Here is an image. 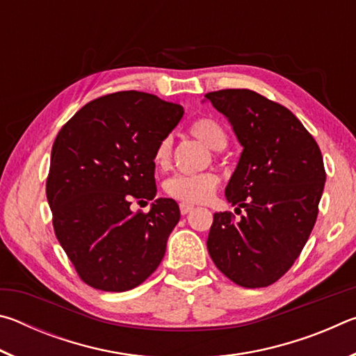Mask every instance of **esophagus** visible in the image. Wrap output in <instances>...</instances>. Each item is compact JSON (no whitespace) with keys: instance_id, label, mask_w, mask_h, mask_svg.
I'll use <instances>...</instances> for the list:
<instances>
[{"instance_id":"1","label":"esophagus","mask_w":356,"mask_h":356,"mask_svg":"<svg viewBox=\"0 0 356 356\" xmlns=\"http://www.w3.org/2000/svg\"><path fill=\"white\" fill-rule=\"evenodd\" d=\"M193 209H195V206H193V204H186V202H182V204H180V213H182V215L190 213Z\"/></svg>"}]
</instances>
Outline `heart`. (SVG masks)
Listing matches in <instances>:
<instances>
[{"label":"heart","mask_w":356,"mask_h":356,"mask_svg":"<svg viewBox=\"0 0 356 356\" xmlns=\"http://www.w3.org/2000/svg\"><path fill=\"white\" fill-rule=\"evenodd\" d=\"M190 134L201 140L206 146L213 150H221L226 147L227 135L222 125L212 118H201L190 125ZM171 160V140L165 138L159 143L155 152L154 161L159 166L165 168L170 165ZM220 184V177L215 172H200V174H176L168 179L165 185L166 193L174 200L182 202H204L213 195L216 186Z\"/></svg>","instance_id":"heart-1"}]
</instances>
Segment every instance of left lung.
I'll use <instances>...</instances> for the list:
<instances>
[{
    "mask_svg": "<svg viewBox=\"0 0 356 356\" xmlns=\"http://www.w3.org/2000/svg\"><path fill=\"white\" fill-rule=\"evenodd\" d=\"M206 100L243 147L225 195L245 210L237 221L213 213L209 254L236 284L267 287L292 267L314 227L327 179L322 152L292 111L261 94L222 89Z\"/></svg>",
    "mask_w": 356,
    "mask_h": 356,
    "instance_id": "left-lung-1",
    "label": "left lung"
}]
</instances>
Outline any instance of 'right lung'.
<instances>
[{"instance_id": "1", "label": "right lung", "mask_w": 356, "mask_h": 356, "mask_svg": "<svg viewBox=\"0 0 356 356\" xmlns=\"http://www.w3.org/2000/svg\"><path fill=\"white\" fill-rule=\"evenodd\" d=\"M182 116L177 104L122 91L89 102L59 130L47 200L59 243L91 287L130 291L163 259L177 202L159 197L147 213L130 204L155 197L154 152Z\"/></svg>"}]
</instances>
